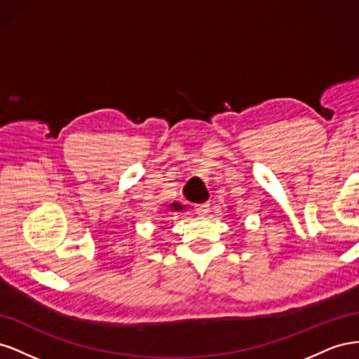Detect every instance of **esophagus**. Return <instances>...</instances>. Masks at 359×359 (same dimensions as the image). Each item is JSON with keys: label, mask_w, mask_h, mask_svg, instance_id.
Returning <instances> with one entry per match:
<instances>
[{"label": "esophagus", "mask_w": 359, "mask_h": 359, "mask_svg": "<svg viewBox=\"0 0 359 359\" xmlns=\"http://www.w3.org/2000/svg\"><path fill=\"white\" fill-rule=\"evenodd\" d=\"M208 210H210L208 203H196V205H194V211H196V214H199V215H205L206 212H208Z\"/></svg>", "instance_id": "esophagus-1"}]
</instances>
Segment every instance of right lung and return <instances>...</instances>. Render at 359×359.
Wrapping results in <instances>:
<instances>
[{"instance_id":"obj_1","label":"right lung","mask_w":359,"mask_h":359,"mask_svg":"<svg viewBox=\"0 0 359 359\" xmlns=\"http://www.w3.org/2000/svg\"><path fill=\"white\" fill-rule=\"evenodd\" d=\"M169 208H170V212H178V211L184 210V205H181L178 202H173L169 205Z\"/></svg>"}]
</instances>
